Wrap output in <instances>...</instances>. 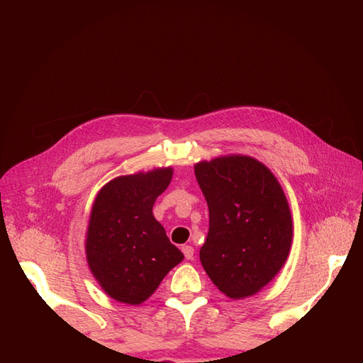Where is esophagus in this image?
<instances>
[{
	"mask_svg": "<svg viewBox=\"0 0 363 363\" xmlns=\"http://www.w3.org/2000/svg\"><path fill=\"white\" fill-rule=\"evenodd\" d=\"M182 251H183L184 257L188 259V260L194 259V248H192L191 245H183V247H182Z\"/></svg>",
	"mask_w": 363,
	"mask_h": 363,
	"instance_id": "1",
	"label": "esophagus"
}]
</instances>
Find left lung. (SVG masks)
<instances>
[{
	"mask_svg": "<svg viewBox=\"0 0 363 363\" xmlns=\"http://www.w3.org/2000/svg\"><path fill=\"white\" fill-rule=\"evenodd\" d=\"M208 206V233L200 260L230 298L256 294L280 271L292 242L286 196L274 174L248 156L195 164Z\"/></svg>",
	"mask_w": 363,
	"mask_h": 363,
	"instance_id": "1",
	"label": "left lung"
}]
</instances>
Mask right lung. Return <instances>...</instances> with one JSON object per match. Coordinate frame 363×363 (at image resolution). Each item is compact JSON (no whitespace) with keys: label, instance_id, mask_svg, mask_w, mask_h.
Listing matches in <instances>:
<instances>
[{"label":"right lung","instance_id":"obj_1","mask_svg":"<svg viewBox=\"0 0 363 363\" xmlns=\"http://www.w3.org/2000/svg\"><path fill=\"white\" fill-rule=\"evenodd\" d=\"M171 179V168L123 175L96 195L86 238L87 263L106 294L121 303L145 301L183 260L152 215Z\"/></svg>","mask_w":363,"mask_h":363}]
</instances>
